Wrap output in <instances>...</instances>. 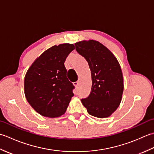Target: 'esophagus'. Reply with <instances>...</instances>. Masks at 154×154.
<instances>
[{
  "label": "esophagus",
  "mask_w": 154,
  "mask_h": 154,
  "mask_svg": "<svg viewBox=\"0 0 154 154\" xmlns=\"http://www.w3.org/2000/svg\"><path fill=\"white\" fill-rule=\"evenodd\" d=\"M73 85L75 87H77L78 85H79V82H75V83H73Z\"/></svg>",
  "instance_id": "obj_1"
}]
</instances>
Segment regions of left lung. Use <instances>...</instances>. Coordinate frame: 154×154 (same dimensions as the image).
I'll return each instance as SVG.
<instances>
[{
  "label": "left lung",
  "instance_id": "1",
  "mask_svg": "<svg viewBox=\"0 0 154 154\" xmlns=\"http://www.w3.org/2000/svg\"><path fill=\"white\" fill-rule=\"evenodd\" d=\"M77 51L89 65L92 79L91 93L81 99L91 115L100 119L110 116L122 100L124 79L116 57L109 49L96 40L75 44Z\"/></svg>",
  "mask_w": 154,
  "mask_h": 154
}]
</instances>
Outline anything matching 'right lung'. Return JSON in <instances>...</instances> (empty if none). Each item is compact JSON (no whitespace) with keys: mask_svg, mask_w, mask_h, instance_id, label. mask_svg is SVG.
Returning a JSON list of instances; mask_svg holds the SVG:
<instances>
[{"mask_svg":"<svg viewBox=\"0 0 154 154\" xmlns=\"http://www.w3.org/2000/svg\"><path fill=\"white\" fill-rule=\"evenodd\" d=\"M74 49L73 44L54 45L35 59L26 73V98L42 116L57 118L63 115L74 95V86L67 79L64 65Z\"/></svg>","mask_w":154,"mask_h":154,"instance_id":"right-lung-1","label":"right lung"}]
</instances>
